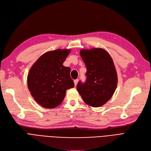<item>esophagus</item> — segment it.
<instances>
[{
  "label": "esophagus",
  "instance_id": "1",
  "mask_svg": "<svg viewBox=\"0 0 151 151\" xmlns=\"http://www.w3.org/2000/svg\"><path fill=\"white\" fill-rule=\"evenodd\" d=\"M78 82H79V80H78V79H76V80H74V85H75V86H77V84Z\"/></svg>",
  "mask_w": 151,
  "mask_h": 151
}]
</instances>
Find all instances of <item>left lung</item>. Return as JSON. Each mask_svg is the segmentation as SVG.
<instances>
[{"label":"left lung","mask_w":151,"mask_h":151,"mask_svg":"<svg viewBox=\"0 0 151 151\" xmlns=\"http://www.w3.org/2000/svg\"><path fill=\"white\" fill-rule=\"evenodd\" d=\"M87 68L86 82L79 81L77 90L87 105L99 107L105 104L116 88L118 77L113 59L102 48L81 50Z\"/></svg>","instance_id":"left-lung-1"}]
</instances>
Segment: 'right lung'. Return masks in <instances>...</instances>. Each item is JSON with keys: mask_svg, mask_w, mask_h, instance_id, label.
<instances>
[{"mask_svg": "<svg viewBox=\"0 0 151 151\" xmlns=\"http://www.w3.org/2000/svg\"><path fill=\"white\" fill-rule=\"evenodd\" d=\"M70 52L68 49L48 51L29 69L28 87L35 100L42 107L53 108L59 105L66 90L74 87L70 68L63 65Z\"/></svg>", "mask_w": 151, "mask_h": 151, "instance_id": "right-lung-1", "label": "right lung"}]
</instances>
